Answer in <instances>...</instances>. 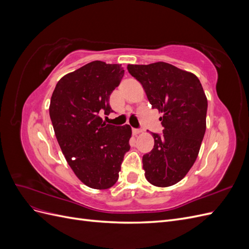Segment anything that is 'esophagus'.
<instances>
[{"mask_svg": "<svg viewBox=\"0 0 249 249\" xmlns=\"http://www.w3.org/2000/svg\"><path fill=\"white\" fill-rule=\"evenodd\" d=\"M141 133V130H137V129H133V134L135 135V136H137V135H139Z\"/></svg>", "mask_w": 249, "mask_h": 249, "instance_id": "34e87169", "label": "esophagus"}]
</instances>
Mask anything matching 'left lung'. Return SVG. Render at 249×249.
<instances>
[{
	"label": "left lung",
	"instance_id": "1",
	"mask_svg": "<svg viewBox=\"0 0 249 249\" xmlns=\"http://www.w3.org/2000/svg\"><path fill=\"white\" fill-rule=\"evenodd\" d=\"M153 109L160 117L163 134L152 133L155 144L142 158L148 182L157 187L178 183L196 160L206 132L208 100L194 73L166 62L129 64Z\"/></svg>",
	"mask_w": 249,
	"mask_h": 249
}]
</instances>
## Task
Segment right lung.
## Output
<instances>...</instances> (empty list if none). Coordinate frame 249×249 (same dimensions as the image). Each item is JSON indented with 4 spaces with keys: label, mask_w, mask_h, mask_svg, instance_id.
Returning a JSON list of instances; mask_svg holds the SVG:
<instances>
[{
    "label": "right lung",
    "mask_w": 249,
    "mask_h": 249,
    "mask_svg": "<svg viewBox=\"0 0 249 249\" xmlns=\"http://www.w3.org/2000/svg\"><path fill=\"white\" fill-rule=\"evenodd\" d=\"M120 64L92 61L60 79L51 97L50 117L71 168L83 184L109 189L118 179L124 156L130 150L129 124H106L112 93L124 77Z\"/></svg>",
    "instance_id": "1"
}]
</instances>
